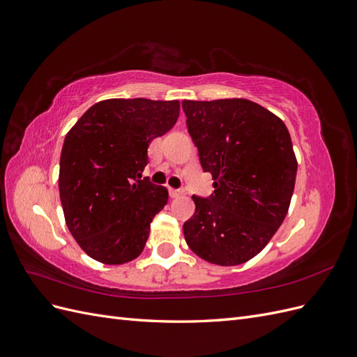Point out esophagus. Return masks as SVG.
Returning a JSON list of instances; mask_svg holds the SVG:
<instances>
[{
	"label": "esophagus",
	"instance_id": "obj_1",
	"mask_svg": "<svg viewBox=\"0 0 357 357\" xmlns=\"http://www.w3.org/2000/svg\"><path fill=\"white\" fill-rule=\"evenodd\" d=\"M168 193H169L171 198H178L180 195H183V193H185V189H172V188H169Z\"/></svg>",
	"mask_w": 357,
	"mask_h": 357
}]
</instances>
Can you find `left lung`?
Segmentation results:
<instances>
[{
    "label": "left lung",
    "instance_id": "left-lung-1",
    "mask_svg": "<svg viewBox=\"0 0 357 357\" xmlns=\"http://www.w3.org/2000/svg\"><path fill=\"white\" fill-rule=\"evenodd\" d=\"M181 107L201 167L214 180L208 198L192 197L186 243L210 264H244L287 214L298 169L290 134L282 119L248 100H185Z\"/></svg>",
    "mask_w": 357,
    "mask_h": 357
}]
</instances>
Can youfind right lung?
Returning a JSON list of instances; mask_svg holds the SVG:
<instances>
[{"label": "right lung", "mask_w": 357, "mask_h": 357, "mask_svg": "<svg viewBox=\"0 0 357 357\" xmlns=\"http://www.w3.org/2000/svg\"><path fill=\"white\" fill-rule=\"evenodd\" d=\"M178 101L96 102L70 129L59 162V197L86 255L122 265L142 255L168 190L142 178L152 139L176 125Z\"/></svg>", "instance_id": "obj_1"}]
</instances>
